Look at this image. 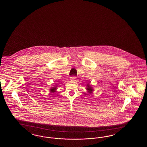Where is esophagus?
I'll list each match as a JSON object with an SVG mask.
<instances>
[{"instance_id": "obj_1", "label": "esophagus", "mask_w": 147, "mask_h": 147, "mask_svg": "<svg viewBox=\"0 0 147 147\" xmlns=\"http://www.w3.org/2000/svg\"><path fill=\"white\" fill-rule=\"evenodd\" d=\"M70 80L71 81H76V77H70Z\"/></svg>"}]
</instances>
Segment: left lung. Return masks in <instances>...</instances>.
<instances>
[{
    "instance_id": "1",
    "label": "left lung",
    "mask_w": 147,
    "mask_h": 147,
    "mask_svg": "<svg viewBox=\"0 0 147 147\" xmlns=\"http://www.w3.org/2000/svg\"><path fill=\"white\" fill-rule=\"evenodd\" d=\"M86 89H87V90H88V93H89V94H91V93L92 92V91H94L93 88H92V87H91L90 85L89 84H87V88H86Z\"/></svg>"
}]
</instances>
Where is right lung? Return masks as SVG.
Masks as SVG:
<instances>
[{
    "mask_svg": "<svg viewBox=\"0 0 147 147\" xmlns=\"http://www.w3.org/2000/svg\"><path fill=\"white\" fill-rule=\"evenodd\" d=\"M57 86H55L54 87H52L51 89H50V91H51V92H55V90L57 89Z\"/></svg>",
    "mask_w": 147,
    "mask_h": 147,
    "instance_id": "obj_1",
    "label": "right lung"
}]
</instances>
